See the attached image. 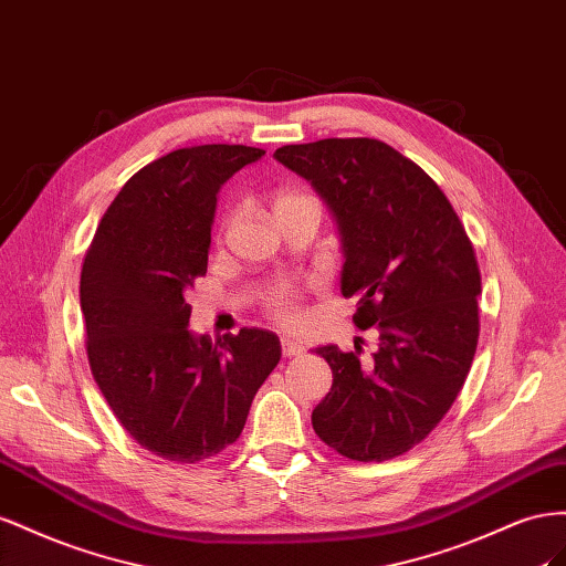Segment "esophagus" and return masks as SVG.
Instances as JSON below:
<instances>
[{
	"mask_svg": "<svg viewBox=\"0 0 566 566\" xmlns=\"http://www.w3.org/2000/svg\"><path fill=\"white\" fill-rule=\"evenodd\" d=\"M301 353H303V348L296 342H289V338H284V342H282L284 358H296V355H301Z\"/></svg>",
	"mask_w": 566,
	"mask_h": 566,
	"instance_id": "obj_1",
	"label": "esophagus"
}]
</instances>
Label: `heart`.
<instances>
[{
	"instance_id": "obj_1",
	"label": "heart",
	"mask_w": 566,
	"mask_h": 566,
	"mask_svg": "<svg viewBox=\"0 0 566 566\" xmlns=\"http://www.w3.org/2000/svg\"><path fill=\"white\" fill-rule=\"evenodd\" d=\"M301 199H308V197H303V193L292 191V189H284V191L277 193V197H274L272 211H280V208L292 206ZM265 311L272 319H277L280 325H286V327L298 325V319H301V286L289 284V282L272 286V292L265 298Z\"/></svg>"
}]
</instances>
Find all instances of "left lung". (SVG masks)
<instances>
[{"label":"left lung","mask_w":566,"mask_h":566,"mask_svg":"<svg viewBox=\"0 0 566 566\" xmlns=\"http://www.w3.org/2000/svg\"><path fill=\"white\" fill-rule=\"evenodd\" d=\"M322 193L344 241L342 294L377 350L322 346L332 389L313 429L338 455L384 462L422 443L453 406L476 353L481 272L455 208L386 142L329 137L274 151Z\"/></svg>","instance_id":"obj_1"}]
</instances>
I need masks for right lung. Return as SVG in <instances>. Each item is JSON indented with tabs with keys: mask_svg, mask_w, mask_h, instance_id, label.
Here are the masks:
<instances>
[{
	"mask_svg": "<svg viewBox=\"0 0 566 566\" xmlns=\"http://www.w3.org/2000/svg\"><path fill=\"white\" fill-rule=\"evenodd\" d=\"M265 151L201 144L151 160L123 185L80 274L92 377L130 439L193 464L234 443L277 367L280 338L239 329L191 336L185 294L208 268L218 191Z\"/></svg>",
	"mask_w": 566,
	"mask_h": 566,
	"instance_id": "obj_1",
	"label": "right lung"
}]
</instances>
